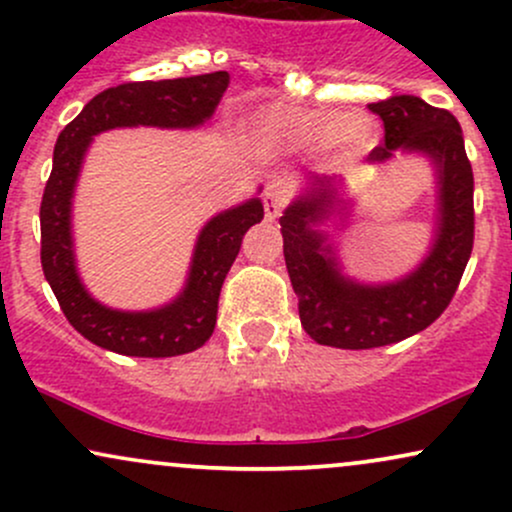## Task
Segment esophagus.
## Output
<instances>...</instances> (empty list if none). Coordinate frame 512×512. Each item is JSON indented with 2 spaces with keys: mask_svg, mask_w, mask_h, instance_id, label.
<instances>
[{
  "mask_svg": "<svg viewBox=\"0 0 512 512\" xmlns=\"http://www.w3.org/2000/svg\"><path fill=\"white\" fill-rule=\"evenodd\" d=\"M291 195L293 185L286 178H274L269 182L267 192H264V214H267L269 221L279 219L281 211L291 202Z\"/></svg>",
  "mask_w": 512,
  "mask_h": 512,
  "instance_id": "obj_1",
  "label": "esophagus"
}]
</instances>
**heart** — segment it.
Returning <instances> with one entry per match:
<instances>
[{"label": "heart", "mask_w": 512, "mask_h": 512, "mask_svg": "<svg viewBox=\"0 0 512 512\" xmlns=\"http://www.w3.org/2000/svg\"><path fill=\"white\" fill-rule=\"evenodd\" d=\"M252 134L262 146L305 151L325 144L342 156L366 154L375 144V125L363 115L337 110H308L272 105L252 120Z\"/></svg>", "instance_id": "heart-1"}]
</instances>
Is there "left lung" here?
<instances>
[{
	"label": "left lung",
	"instance_id": "left-lung-1",
	"mask_svg": "<svg viewBox=\"0 0 512 512\" xmlns=\"http://www.w3.org/2000/svg\"><path fill=\"white\" fill-rule=\"evenodd\" d=\"M368 108L385 125V144L370 151V163L387 161L397 149L433 158L440 223L431 255L414 274L397 284L361 286L339 274L327 238L315 228L334 207L346 211L332 180L317 178L310 195L284 211V260L301 325L317 344L334 349H375L426 330L450 305L474 248V175L455 115L416 96H390Z\"/></svg>",
	"mask_w": 512,
	"mask_h": 512
}]
</instances>
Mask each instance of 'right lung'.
I'll use <instances>...</instances> for the list:
<instances>
[{"instance_id":"right-lung-1","label":"right lung","mask_w":512,"mask_h":512,"mask_svg":"<svg viewBox=\"0 0 512 512\" xmlns=\"http://www.w3.org/2000/svg\"><path fill=\"white\" fill-rule=\"evenodd\" d=\"M228 72L187 79L127 81L105 88L60 132L52 173L40 202V264L64 317L81 337L122 356L190 354L214 334L219 296L250 226L262 221L260 199L214 216L202 228L190 279L180 298L151 313H120L96 303L81 286L72 250V192L91 137L113 127H195L219 105Z\"/></svg>"}]
</instances>
